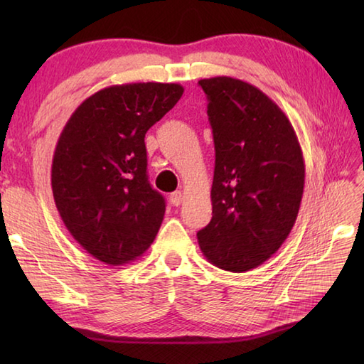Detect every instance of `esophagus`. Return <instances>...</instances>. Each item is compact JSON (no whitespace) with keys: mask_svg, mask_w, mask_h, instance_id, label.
Returning <instances> with one entry per match:
<instances>
[{"mask_svg":"<svg viewBox=\"0 0 364 364\" xmlns=\"http://www.w3.org/2000/svg\"><path fill=\"white\" fill-rule=\"evenodd\" d=\"M183 202V192L181 191H176V192H172L170 194V203H172L173 206H180Z\"/></svg>","mask_w":364,"mask_h":364,"instance_id":"esophagus-1","label":"esophagus"}]
</instances>
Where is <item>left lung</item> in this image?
Wrapping results in <instances>:
<instances>
[{"label": "left lung", "instance_id": "obj_1", "mask_svg": "<svg viewBox=\"0 0 364 364\" xmlns=\"http://www.w3.org/2000/svg\"><path fill=\"white\" fill-rule=\"evenodd\" d=\"M198 84L215 150L213 219L198 245L211 264L247 272L272 257L296 223L304 154L289 119L258 87L230 76Z\"/></svg>", "mask_w": 364, "mask_h": 364}]
</instances>
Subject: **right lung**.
<instances>
[{
  "instance_id": "right-lung-1",
  "label": "right lung",
  "mask_w": 364,
  "mask_h": 364,
  "mask_svg": "<svg viewBox=\"0 0 364 364\" xmlns=\"http://www.w3.org/2000/svg\"><path fill=\"white\" fill-rule=\"evenodd\" d=\"M183 86L133 82L98 90L76 107L51 166L54 203L73 239L109 266L149 249L166 202L149 183L145 133L178 103Z\"/></svg>"
}]
</instances>
